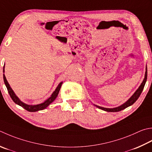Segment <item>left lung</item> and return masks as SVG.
Instances as JSON below:
<instances>
[{"label":"left lung","mask_w":152,"mask_h":152,"mask_svg":"<svg viewBox=\"0 0 152 152\" xmlns=\"http://www.w3.org/2000/svg\"><path fill=\"white\" fill-rule=\"evenodd\" d=\"M147 75H148V71H147V67H146V68H145L144 79L143 80V82H142V83L141 84V85L140 86V87L138 88V90L135 91V93L132 95L131 97H130L126 102H125L124 104H123L122 105H121L119 107H117L111 108V109L102 107H99V106H97V105H94L97 107V108H99L100 109H102V110H103V111H107V112H118V111H121V110H123L124 109H126V107H128L132 105V104L136 102V101L138 99V97H140V94L142 92V91H143L145 84V82H146V80H147Z\"/></svg>","instance_id":"8db88e82"}]
</instances>
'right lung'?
Returning a JSON list of instances; mask_svg holds the SVG:
<instances>
[{
	"mask_svg": "<svg viewBox=\"0 0 152 152\" xmlns=\"http://www.w3.org/2000/svg\"><path fill=\"white\" fill-rule=\"evenodd\" d=\"M3 72H4V67H3ZM3 78H4V84L6 85V86H7L8 94H9V95H10V96L12 98V99L13 100V102L16 104H17V105L22 107L23 109H25L26 110H27V111H29V112H35V111H41V110L45 109L46 107H48L50 103L54 102L55 99L56 98V97H57L58 92H59V91H60V89L61 88V86L62 84V82H61L60 84L58 85L57 87H56V90L53 91V93L52 94L51 96L49 97L46 101H45L43 103L38 104V105H27V104L23 103L22 101H20L19 98L16 96V94H14V91L12 90V88H10V85H9L8 82L7 80V78H6V77H5L4 74H3Z\"/></svg>",
	"mask_w": 152,
	"mask_h": 152,
	"instance_id": "right-lung-1",
	"label": "right lung"
}]
</instances>
